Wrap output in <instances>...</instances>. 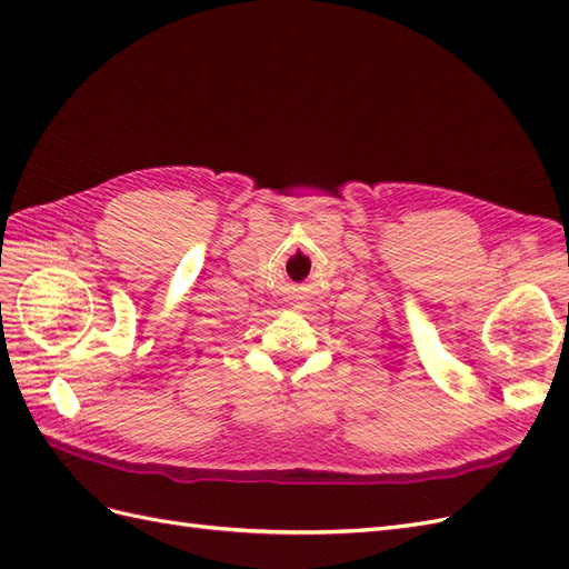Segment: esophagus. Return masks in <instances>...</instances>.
Returning <instances> with one entry per match:
<instances>
[{
  "label": "esophagus",
  "instance_id": "obj_1",
  "mask_svg": "<svg viewBox=\"0 0 569 569\" xmlns=\"http://www.w3.org/2000/svg\"><path fill=\"white\" fill-rule=\"evenodd\" d=\"M297 308H301V306H297Z\"/></svg>",
  "mask_w": 569,
  "mask_h": 569
}]
</instances>
